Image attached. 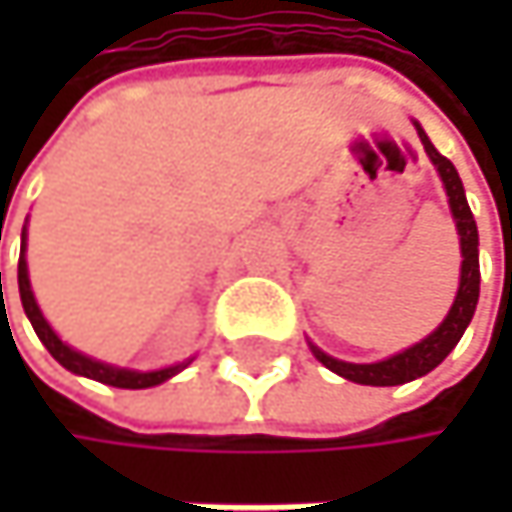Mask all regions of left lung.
Masks as SVG:
<instances>
[{
  "label": "left lung",
  "mask_w": 512,
  "mask_h": 512,
  "mask_svg": "<svg viewBox=\"0 0 512 512\" xmlns=\"http://www.w3.org/2000/svg\"><path fill=\"white\" fill-rule=\"evenodd\" d=\"M415 130H418V139L424 145V151L430 156V162L436 165L439 177H442V186H445V195H448V204H451V216L457 222V234H460V287H457V296H454V305L448 311V317L418 344L394 353V356L382 358V361H370V364H356V361H341V358L323 353L317 344L308 341L311 353L320 364H326L332 373L358 382V385H403V382H412L418 376H427L430 370H436L448 353L460 344L462 332L468 329L471 317H474V308H477V296H480V260H477V222L471 216V207L465 201V189H462L460 174L454 168V162L448 156H442L433 142L427 139L424 127L418 121H412Z\"/></svg>",
  "instance_id": "1"
}]
</instances>
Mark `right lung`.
<instances>
[{"label":"right lung","mask_w":512,"mask_h":512,"mask_svg":"<svg viewBox=\"0 0 512 512\" xmlns=\"http://www.w3.org/2000/svg\"><path fill=\"white\" fill-rule=\"evenodd\" d=\"M2 278V275H0ZM17 284H20V302H23V311L35 329V335L41 338V344L50 350V356L67 367L70 373L76 376H85V379H94V382H103V385H115V388H154L162 385L165 379L177 376L183 367H189L192 358L186 361H177V364H168V367H159V370H133V367H118V364H109V361H100V358L85 356L79 350H73L70 344H64L55 329L47 323L35 293H32V281H29V263H26V225H23V243H20V263H17Z\"/></svg>","instance_id":"1"}]
</instances>
